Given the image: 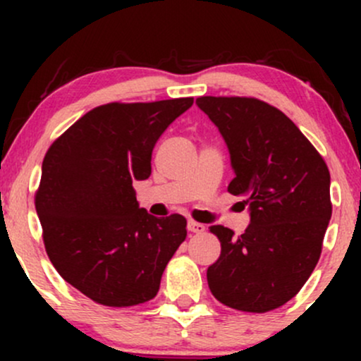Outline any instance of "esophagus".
I'll return each instance as SVG.
<instances>
[{"label":"esophagus","instance_id":"1","mask_svg":"<svg viewBox=\"0 0 361 361\" xmlns=\"http://www.w3.org/2000/svg\"><path fill=\"white\" fill-rule=\"evenodd\" d=\"M188 231H190V233H193V234H202L205 231V226H204V224H200V222L190 221L188 222Z\"/></svg>","mask_w":361,"mask_h":361}]
</instances>
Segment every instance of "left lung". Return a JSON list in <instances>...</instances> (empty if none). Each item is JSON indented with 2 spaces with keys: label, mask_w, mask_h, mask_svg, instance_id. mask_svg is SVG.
Wrapping results in <instances>:
<instances>
[{
  "label": "left lung",
  "mask_w": 361,
  "mask_h": 361,
  "mask_svg": "<svg viewBox=\"0 0 361 361\" xmlns=\"http://www.w3.org/2000/svg\"><path fill=\"white\" fill-rule=\"evenodd\" d=\"M231 154L229 193L246 197L251 222L241 235L210 231L221 256L207 270L212 295L227 307L268 312L292 297L316 268L329 224L331 176L299 127L256 98L200 97Z\"/></svg>",
  "instance_id": "left-lung-1"
}]
</instances>
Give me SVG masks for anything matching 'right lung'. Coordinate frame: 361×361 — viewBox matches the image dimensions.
<instances>
[{"instance_id": "1", "label": "right lung", "mask_w": 361, "mask_h": 361, "mask_svg": "<svg viewBox=\"0 0 361 361\" xmlns=\"http://www.w3.org/2000/svg\"><path fill=\"white\" fill-rule=\"evenodd\" d=\"M193 98L109 103L88 111L49 147L35 209L57 273L91 300L128 307L154 299L186 238L180 214L140 209L132 183L151 176L157 139Z\"/></svg>"}]
</instances>
